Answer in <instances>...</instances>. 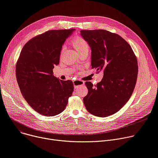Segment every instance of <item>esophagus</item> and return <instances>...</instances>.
<instances>
[{
	"label": "esophagus",
	"instance_id": "obj_1",
	"mask_svg": "<svg viewBox=\"0 0 158 158\" xmlns=\"http://www.w3.org/2000/svg\"><path fill=\"white\" fill-rule=\"evenodd\" d=\"M73 84H74V88L76 89L78 87L81 86V85H84V82L82 81H81V80H76V81H73Z\"/></svg>",
	"mask_w": 158,
	"mask_h": 158
}]
</instances>
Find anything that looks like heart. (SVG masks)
Wrapping results in <instances>:
<instances>
[{"label":"heart","mask_w":158,"mask_h":158,"mask_svg":"<svg viewBox=\"0 0 158 158\" xmlns=\"http://www.w3.org/2000/svg\"><path fill=\"white\" fill-rule=\"evenodd\" d=\"M73 44L74 47L77 52L89 50V45L87 41H85L83 38L80 36H76L73 41Z\"/></svg>","instance_id":"obj_1"}]
</instances>
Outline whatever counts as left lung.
<instances>
[{
	"label": "left lung",
	"instance_id": "8db88e82",
	"mask_svg": "<svg viewBox=\"0 0 158 158\" xmlns=\"http://www.w3.org/2000/svg\"><path fill=\"white\" fill-rule=\"evenodd\" d=\"M91 49V66L104 76L95 88L85 82L88 93L83 98L93 115L106 117L117 113L132 94L138 74L136 56L128 43L117 34L103 30H81Z\"/></svg>",
	"mask_w": 158,
	"mask_h": 158
}]
</instances>
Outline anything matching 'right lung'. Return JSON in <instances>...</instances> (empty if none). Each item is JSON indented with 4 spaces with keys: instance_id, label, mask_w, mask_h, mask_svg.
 Returning a JSON list of instances; mask_svg holds the SVG:
<instances>
[{
    "instance_id": "obj_1",
    "label": "right lung",
    "mask_w": 158,
    "mask_h": 158,
    "mask_svg": "<svg viewBox=\"0 0 158 158\" xmlns=\"http://www.w3.org/2000/svg\"><path fill=\"white\" fill-rule=\"evenodd\" d=\"M75 29L50 30L28 41L16 64V75L27 103L44 116L53 117L65 108L74 91L70 80L53 76L62 45Z\"/></svg>"
}]
</instances>
